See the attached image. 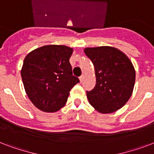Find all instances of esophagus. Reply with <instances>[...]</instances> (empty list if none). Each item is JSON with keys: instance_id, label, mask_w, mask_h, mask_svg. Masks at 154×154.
Segmentation results:
<instances>
[{"instance_id": "esophagus-1", "label": "esophagus", "mask_w": 154, "mask_h": 154, "mask_svg": "<svg viewBox=\"0 0 154 154\" xmlns=\"http://www.w3.org/2000/svg\"><path fill=\"white\" fill-rule=\"evenodd\" d=\"M84 78H85V76H84V75H82V76H81V77H79L80 82H83V80H84Z\"/></svg>"}]
</instances>
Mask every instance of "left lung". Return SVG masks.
<instances>
[{"label":"left lung","instance_id":"obj_1","mask_svg":"<svg viewBox=\"0 0 154 154\" xmlns=\"http://www.w3.org/2000/svg\"><path fill=\"white\" fill-rule=\"evenodd\" d=\"M94 64L96 85L87 91L89 104L101 113H111L123 107L134 90L136 72L131 60L111 46L85 48Z\"/></svg>","mask_w":154,"mask_h":154}]
</instances>
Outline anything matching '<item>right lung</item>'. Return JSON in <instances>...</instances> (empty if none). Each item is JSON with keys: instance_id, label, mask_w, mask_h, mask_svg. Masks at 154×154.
Returning <instances> with one entry per match:
<instances>
[{"instance_id": "add662e5", "label": "right lung", "mask_w": 154, "mask_h": 154, "mask_svg": "<svg viewBox=\"0 0 154 154\" xmlns=\"http://www.w3.org/2000/svg\"><path fill=\"white\" fill-rule=\"evenodd\" d=\"M72 49L65 45H45L25 57L20 71L25 92L43 112H57L65 105L69 91L80 82L72 75L69 58Z\"/></svg>"}]
</instances>
